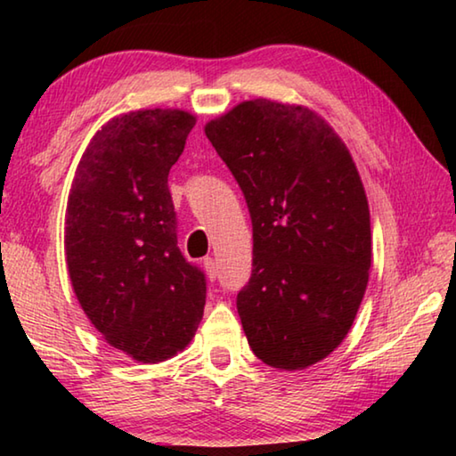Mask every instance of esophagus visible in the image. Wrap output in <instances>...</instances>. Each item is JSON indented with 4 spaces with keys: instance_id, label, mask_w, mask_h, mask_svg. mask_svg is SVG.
Here are the masks:
<instances>
[{
    "instance_id": "34e87169",
    "label": "esophagus",
    "mask_w": 456,
    "mask_h": 456,
    "mask_svg": "<svg viewBox=\"0 0 456 456\" xmlns=\"http://www.w3.org/2000/svg\"><path fill=\"white\" fill-rule=\"evenodd\" d=\"M203 265H205V269H207V275H209V280H211V281L217 280V264H215V259H213V257H205Z\"/></svg>"
}]
</instances>
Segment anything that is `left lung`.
Masks as SVG:
<instances>
[{"label":"left lung","instance_id":"1","mask_svg":"<svg viewBox=\"0 0 456 456\" xmlns=\"http://www.w3.org/2000/svg\"><path fill=\"white\" fill-rule=\"evenodd\" d=\"M205 134L251 215L253 269L237 293L247 342L273 368L312 366L348 334L368 283L372 235L356 165L304 106L249 100Z\"/></svg>","mask_w":456,"mask_h":456}]
</instances>
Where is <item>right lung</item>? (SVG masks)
Wrapping results in <instances>:
<instances>
[{
	"instance_id": "right-lung-1",
	"label": "right lung",
	"mask_w": 456,
	"mask_h": 456,
	"mask_svg": "<svg viewBox=\"0 0 456 456\" xmlns=\"http://www.w3.org/2000/svg\"><path fill=\"white\" fill-rule=\"evenodd\" d=\"M195 117L138 110L98 130L76 171L66 209V264L84 314L138 362L175 356L195 336L205 272L184 259L168 171Z\"/></svg>"
}]
</instances>
